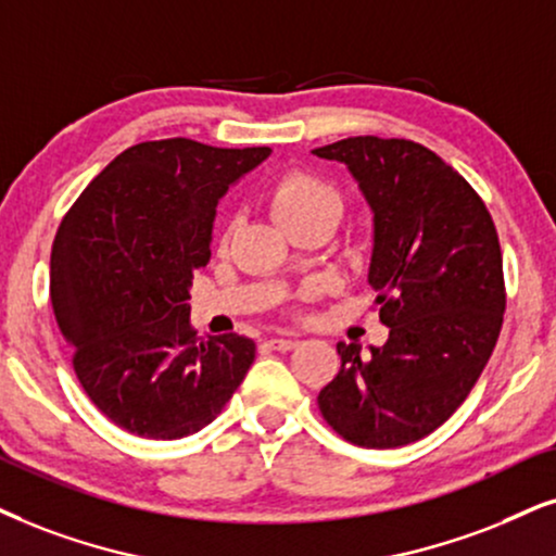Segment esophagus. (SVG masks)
<instances>
[{
    "label": "esophagus",
    "instance_id": "obj_1",
    "mask_svg": "<svg viewBox=\"0 0 556 556\" xmlns=\"http://www.w3.org/2000/svg\"><path fill=\"white\" fill-rule=\"evenodd\" d=\"M266 346H271L274 351H290L298 346V339H285V336H274V339L266 341Z\"/></svg>",
    "mask_w": 556,
    "mask_h": 556
}]
</instances>
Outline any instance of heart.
Listing matches in <instances>:
<instances>
[{"instance_id": "obj_1", "label": "heart", "mask_w": 556, "mask_h": 556, "mask_svg": "<svg viewBox=\"0 0 556 556\" xmlns=\"http://www.w3.org/2000/svg\"><path fill=\"white\" fill-rule=\"evenodd\" d=\"M269 205L274 217L287 228L307 217L339 215L343 200L330 181L307 172H290L274 181Z\"/></svg>"}]
</instances>
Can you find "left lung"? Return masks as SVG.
<instances>
[{
	"mask_svg": "<svg viewBox=\"0 0 556 556\" xmlns=\"http://www.w3.org/2000/svg\"><path fill=\"white\" fill-rule=\"evenodd\" d=\"M341 161L375 215L369 287L384 346L339 343L318 395L326 424L356 446L395 448L465 403L501 336L503 254L480 194L426 146L356 136L313 151Z\"/></svg>",
	"mask_w": 556,
	"mask_h": 556,
	"instance_id": "8db88e82",
	"label": "left lung"
}]
</instances>
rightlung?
I'll return each mask as SVG.
<instances>
[{
    "label": "right lung",
    "instance_id": "right-lung-1",
    "mask_svg": "<svg viewBox=\"0 0 556 556\" xmlns=\"http://www.w3.org/2000/svg\"><path fill=\"white\" fill-rule=\"evenodd\" d=\"M271 149L189 138L130 146L91 179L51 251V300L91 403L132 435L172 441L220 416L256 343L197 339L189 287L210 262L215 207Z\"/></svg>",
    "mask_w": 556,
    "mask_h": 556
}]
</instances>
